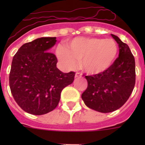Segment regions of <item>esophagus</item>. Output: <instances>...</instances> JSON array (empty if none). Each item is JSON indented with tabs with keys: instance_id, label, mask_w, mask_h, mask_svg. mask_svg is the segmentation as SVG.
Wrapping results in <instances>:
<instances>
[{
	"instance_id": "1",
	"label": "esophagus",
	"mask_w": 145,
	"mask_h": 145,
	"mask_svg": "<svg viewBox=\"0 0 145 145\" xmlns=\"http://www.w3.org/2000/svg\"><path fill=\"white\" fill-rule=\"evenodd\" d=\"M82 76V74H80V72H76L75 75V78H80Z\"/></svg>"
}]
</instances>
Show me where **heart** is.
<instances>
[{"label":"heart","mask_w":145,"mask_h":145,"mask_svg":"<svg viewBox=\"0 0 145 145\" xmlns=\"http://www.w3.org/2000/svg\"><path fill=\"white\" fill-rule=\"evenodd\" d=\"M118 54V46L112 38H75L59 46L56 54L67 70H73L80 61L82 69L90 75L103 73L110 68Z\"/></svg>","instance_id":"heart-1"}]
</instances>
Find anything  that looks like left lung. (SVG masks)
<instances>
[{"label":"left lung","mask_w":145,"mask_h":145,"mask_svg":"<svg viewBox=\"0 0 145 145\" xmlns=\"http://www.w3.org/2000/svg\"><path fill=\"white\" fill-rule=\"evenodd\" d=\"M119 47V56L103 73L85 76L88 87L82 93L86 105L107 113L122 107L130 97L136 80L135 59L129 46L111 34Z\"/></svg>","instance_id":"left-lung-1"}]
</instances>
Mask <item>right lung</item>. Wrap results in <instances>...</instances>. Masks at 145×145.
Listing matches in <instances>:
<instances>
[{
  "label": "right lung",
  "mask_w": 145,
  "mask_h": 145,
  "mask_svg": "<svg viewBox=\"0 0 145 145\" xmlns=\"http://www.w3.org/2000/svg\"><path fill=\"white\" fill-rule=\"evenodd\" d=\"M56 37H43L23 44L13 57L9 86L13 97L23 110L40 116L54 110L64 88L73 82L75 73L57 67V59L48 50Z\"/></svg>",
  "instance_id": "right-lung-1"
}]
</instances>
